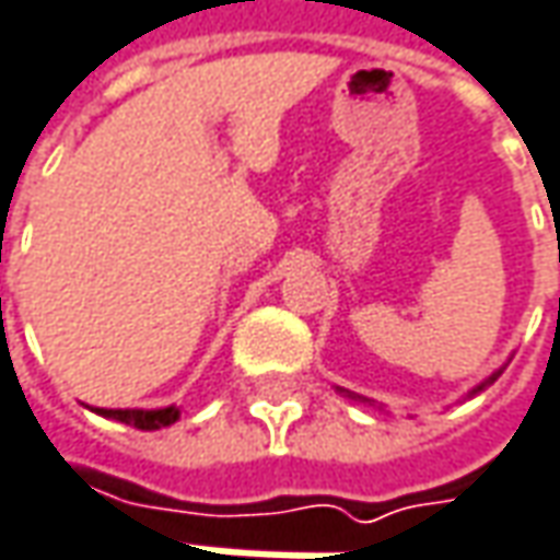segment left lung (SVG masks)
<instances>
[{
    "mask_svg": "<svg viewBox=\"0 0 560 560\" xmlns=\"http://www.w3.org/2000/svg\"><path fill=\"white\" fill-rule=\"evenodd\" d=\"M499 376H502V368H499V371H495V374H492V376H486L483 383H480V386H474V389H470L467 396H477V393H483L486 386H489V383H495ZM339 393H346V389H339ZM352 398H361V396H352ZM361 401H368V398H361Z\"/></svg>",
    "mask_w": 560,
    "mask_h": 560,
    "instance_id": "1",
    "label": "left lung"
}]
</instances>
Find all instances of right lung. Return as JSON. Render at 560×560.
I'll use <instances>...</instances> for the list:
<instances>
[{"label": "right lung", "mask_w": 560, "mask_h": 560, "mask_svg": "<svg viewBox=\"0 0 560 560\" xmlns=\"http://www.w3.org/2000/svg\"><path fill=\"white\" fill-rule=\"evenodd\" d=\"M102 418L120 420V423H130L137 430H162L171 427L174 420L180 418V408H155V411H142V408H93Z\"/></svg>", "instance_id": "1"}]
</instances>
